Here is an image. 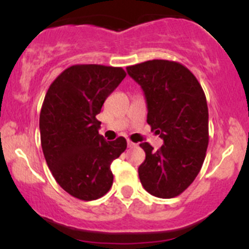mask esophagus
<instances>
[{
  "label": "esophagus",
  "mask_w": 249,
  "mask_h": 249,
  "mask_svg": "<svg viewBox=\"0 0 249 249\" xmlns=\"http://www.w3.org/2000/svg\"><path fill=\"white\" fill-rule=\"evenodd\" d=\"M135 145H136V143L131 142V141H127V147L131 148V147H135Z\"/></svg>",
  "instance_id": "1"
}]
</instances>
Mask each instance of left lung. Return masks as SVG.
<instances>
[{"mask_svg":"<svg viewBox=\"0 0 249 249\" xmlns=\"http://www.w3.org/2000/svg\"><path fill=\"white\" fill-rule=\"evenodd\" d=\"M147 102V123L164 141L160 149L140 147L145 160L140 180L149 194L171 199L182 194L201 170L208 145V108L194 74L179 62L149 60L127 66Z\"/></svg>","mask_w":249,"mask_h":249,"instance_id":"8db88e82","label":"left lung"}]
</instances>
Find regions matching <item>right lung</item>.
<instances>
[{
  "label": "right lung",
  "instance_id": "obj_1",
  "mask_svg": "<svg viewBox=\"0 0 249 249\" xmlns=\"http://www.w3.org/2000/svg\"><path fill=\"white\" fill-rule=\"evenodd\" d=\"M126 73L122 67L74 65L50 84L39 114L41 144L60 187L79 200L104 196L113 184L110 164L126 149V140L99 134L105 100Z\"/></svg>",
  "mask_w": 249,
  "mask_h": 249
}]
</instances>
